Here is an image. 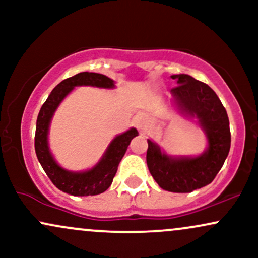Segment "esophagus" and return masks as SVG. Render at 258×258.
Here are the masks:
<instances>
[{"label": "esophagus", "mask_w": 258, "mask_h": 258, "mask_svg": "<svg viewBox=\"0 0 258 258\" xmlns=\"http://www.w3.org/2000/svg\"><path fill=\"white\" fill-rule=\"evenodd\" d=\"M133 123H135V126L137 127L138 131H144V130L147 128L148 120L143 114H139L137 116H135V119H133Z\"/></svg>", "instance_id": "34e87169"}]
</instances>
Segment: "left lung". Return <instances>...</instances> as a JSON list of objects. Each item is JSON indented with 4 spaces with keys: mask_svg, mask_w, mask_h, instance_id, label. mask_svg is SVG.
Segmentation results:
<instances>
[{
    "mask_svg": "<svg viewBox=\"0 0 258 258\" xmlns=\"http://www.w3.org/2000/svg\"><path fill=\"white\" fill-rule=\"evenodd\" d=\"M177 87L171 90L176 110L198 121L205 132L207 147L197 156H173L148 139L147 165L155 182L172 193H190L212 182L230 149L229 120L224 106L211 87L190 75L171 76Z\"/></svg>",
    "mask_w": 258,
    "mask_h": 258,
    "instance_id": "8db88e82",
    "label": "left lung"
}]
</instances>
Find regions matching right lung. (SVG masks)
Here are the masks:
<instances>
[{
    "mask_svg": "<svg viewBox=\"0 0 258 258\" xmlns=\"http://www.w3.org/2000/svg\"><path fill=\"white\" fill-rule=\"evenodd\" d=\"M79 86L111 90L115 88V81L103 74L84 72L65 79L55 86L38 112L35 133V152L44 172L59 190L74 197H87L104 193L111 185L121 159L125 155L132 139L138 136V131L132 127L126 132L117 135L110 142L99 161L88 170L75 172L61 167L55 161L49 149V126L53 115L60 103L74 88Z\"/></svg>",
    "mask_w": 258,
    "mask_h": 258,
    "instance_id": "right-lung-1",
    "label": "right lung"
}]
</instances>
